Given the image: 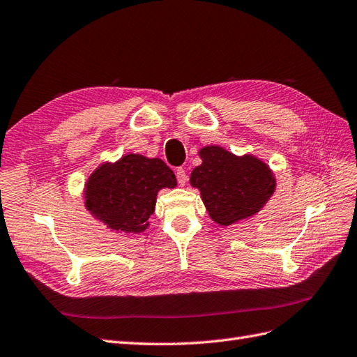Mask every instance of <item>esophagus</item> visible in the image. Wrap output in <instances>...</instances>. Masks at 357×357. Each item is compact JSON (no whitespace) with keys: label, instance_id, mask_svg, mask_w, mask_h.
Listing matches in <instances>:
<instances>
[{"label":"esophagus","instance_id":"obj_1","mask_svg":"<svg viewBox=\"0 0 357 357\" xmlns=\"http://www.w3.org/2000/svg\"><path fill=\"white\" fill-rule=\"evenodd\" d=\"M176 179H178V184H179V185H185V182H187V173H185V170L182 169V167H178V169H176Z\"/></svg>","mask_w":357,"mask_h":357}]
</instances>
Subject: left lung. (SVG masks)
I'll return each instance as SVG.
<instances>
[{
  "label": "left lung",
  "instance_id": "obj_1",
  "mask_svg": "<svg viewBox=\"0 0 357 357\" xmlns=\"http://www.w3.org/2000/svg\"><path fill=\"white\" fill-rule=\"evenodd\" d=\"M199 154L203 162L191 172L190 182L221 226L254 215L272 196V172L256 157H236L220 146H206Z\"/></svg>",
  "mask_w": 357,
  "mask_h": 357
}]
</instances>
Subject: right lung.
I'll use <instances>...</instances> for the list:
<instances>
[{
    "label": "right lung",
    "instance_id": "right-lung-1",
    "mask_svg": "<svg viewBox=\"0 0 357 357\" xmlns=\"http://www.w3.org/2000/svg\"><path fill=\"white\" fill-rule=\"evenodd\" d=\"M173 187L175 173L165 161L128 154L115 165L100 166L89 176L86 208L110 229L140 233L148 227L158 190Z\"/></svg>",
    "mask_w": 357,
    "mask_h": 357
}]
</instances>
